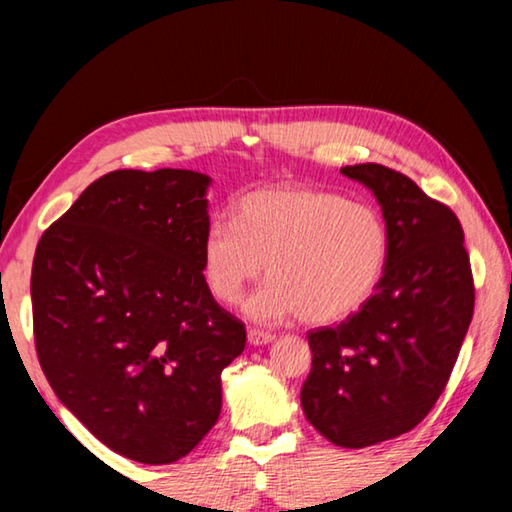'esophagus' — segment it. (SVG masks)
<instances>
[{
    "label": "esophagus",
    "mask_w": 512,
    "mask_h": 512,
    "mask_svg": "<svg viewBox=\"0 0 512 512\" xmlns=\"http://www.w3.org/2000/svg\"><path fill=\"white\" fill-rule=\"evenodd\" d=\"M273 339H275V334L264 332V329H255V327L248 329V343L250 345H266V343H271Z\"/></svg>",
    "instance_id": "esophagus-1"
}]
</instances>
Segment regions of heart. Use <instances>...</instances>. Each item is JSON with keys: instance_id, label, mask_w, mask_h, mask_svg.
Here are the masks:
<instances>
[{"instance_id": "heart-1", "label": "heart", "mask_w": 512, "mask_h": 512, "mask_svg": "<svg viewBox=\"0 0 512 512\" xmlns=\"http://www.w3.org/2000/svg\"><path fill=\"white\" fill-rule=\"evenodd\" d=\"M386 221L372 205L305 187L246 194L232 223L214 221L201 244L207 291L235 305L264 271L271 275L246 302L259 323L300 314L305 323L341 320L375 291L386 268Z\"/></svg>"}]
</instances>
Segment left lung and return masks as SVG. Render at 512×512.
Returning <instances> with one entry per match:
<instances>
[{
	"label": "left lung",
	"mask_w": 512,
	"mask_h": 512,
	"mask_svg": "<svg viewBox=\"0 0 512 512\" xmlns=\"http://www.w3.org/2000/svg\"><path fill=\"white\" fill-rule=\"evenodd\" d=\"M341 173L375 194L391 248L375 296L307 334L314 359L300 402L329 443L361 449L418 427L443 395L474 314V280L447 205L375 162Z\"/></svg>",
	"instance_id": "obj_1"
}]
</instances>
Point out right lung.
I'll return each mask as SVG.
<instances>
[{
  "label": "right lung",
  "mask_w": 512,
  "mask_h": 512,
  "mask_svg": "<svg viewBox=\"0 0 512 512\" xmlns=\"http://www.w3.org/2000/svg\"><path fill=\"white\" fill-rule=\"evenodd\" d=\"M210 178L119 169L85 189L38 241L31 271L42 372L112 452L167 465L221 413V372L246 327L207 291Z\"/></svg>",
  "instance_id": "add662e5"
}]
</instances>
